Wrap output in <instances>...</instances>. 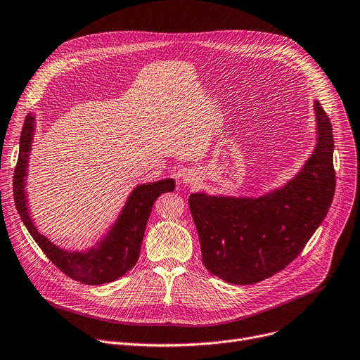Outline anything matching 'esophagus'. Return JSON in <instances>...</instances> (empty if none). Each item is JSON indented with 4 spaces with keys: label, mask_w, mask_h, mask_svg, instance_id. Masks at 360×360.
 I'll list each match as a JSON object with an SVG mask.
<instances>
[{
    "label": "esophagus",
    "mask_w": 360,
    "mask_h": 360,
    "mask_svg": "<svg viewBox=\"0 0 360 360\" xmlns=\"http://www.w3.org/2000/svg\"><path fill=\"white\" fill-rule=\"evenodd\" d=\"M197 175L194 174V172H188V174H185L184 176H182V182L184 184H186V185H193V184H195L197 182Z\"/></svg>",
    "instance_id": "34e87169"
}]
</instances>
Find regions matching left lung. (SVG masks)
<instances>
[{
	"label": "left lung",
	"mask_w": 360,
	"mask_h": 360,
	"mask_svg": "<svg viewBox=\"0 0 360 360\" xmlns=\"http://www.w3.org/2000/svg\"><path fill=\"white\" fill-rule=\"evenodd\" d=\"M316 144L299 172L259 197L198 191L190 195L201 257L213 276L255 285L285 269L324 221L335 191L334 137L326 110L314 102Z\"/></svg>",
	"instance_id": "left-lung-1"
}]
</instances>
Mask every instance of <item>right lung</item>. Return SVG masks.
<instances>
[{
	"mask_svg": "<svg viewBox=\"0 0 360 360\" xmlns=\"http://www.w3.org/2000/svg\"><path fill=\"white\" fill-rule=\"evenodd\" d=\"M34 131L36 117L30 112L23 124L13 181L15 209L26 229L46 257L72 280L98 286L122 277L139 261L146 224L155 201L163 193L175 191V181L166 178L139 184L129 193L115 221L93 247L83 251L64 250L37 231L29 210L26 184Z\"/></svg>",
	"mask_w": 360,
	"mask_h": 360,
	"instance_id": "right-lung-1",
	"label": "right lung"
}]
</instances>
